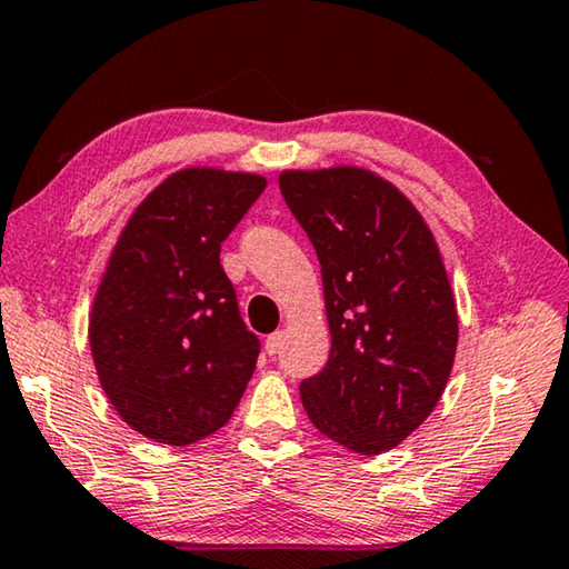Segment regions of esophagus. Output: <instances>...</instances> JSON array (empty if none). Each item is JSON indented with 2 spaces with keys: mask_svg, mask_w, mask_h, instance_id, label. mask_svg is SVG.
<instances>
[{
  "mask_svg": "<svg viewBox=\"0 0 569 569\" xmlns=\"http://www.w3.org/2000/svg\"><path fill=\"white\" fill-rule=\"evenodd\" d=\"M282 340H284V332L282 330H277V332H272L264 340V350H267V355L269 357H274L277 352H279V347H282Z\"/></svg>",
  "mask_w": 569,
  "mask_h": 569,
  "instance_id": "1",
  "label": "esophagus"
}]
</instances>
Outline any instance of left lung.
Instances as JSON below:
<instances>
[{"label": "left lung", "mask_w": 569, "mask_h": 569, "mask_svg": "<svg viewBox=\"0 0 569 569\" xmlns=\"http://www.w3.org/2000/svg\"><path fill=\"white\" fill-rule=\"evenodd\" d=\"M279 189L320 259L332 350L300 385L312 425L380 455L425 422L450 377L457 310L440 249L400 189L365 169L284 172Z\"/></svg>", "instance_id": "left-lung-1"}]
</instances>
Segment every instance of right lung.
I'll list each match as a JSON object with an SVG mask.
<instances>
[{
	"mask_svg": "<svg viewBox=\"0 0 569 569\" xmlns=\"http://www.w3.org/2000/svg\"><path fill=\"white\" fill-rule=\"evenodd\" d=\"M267 182L257 174L184 169L129 219L89 320L102 390L139 435L192 445L239 405L262 345L239 315L219 264Z\"/></svg>",
	"mask_w": 569,
	"mask_h": 569,
	"instance_id": "obj_1",
	"label": "right lung"
}]
</instances>
